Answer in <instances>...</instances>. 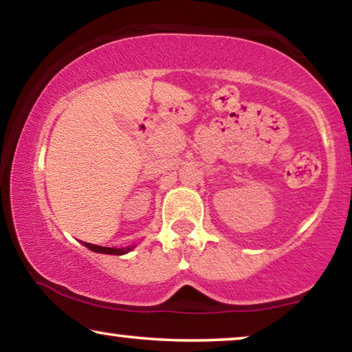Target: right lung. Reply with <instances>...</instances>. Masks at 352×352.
<instances>
[{
    "mask_svg": "<svg viewBox=\"0 0 352 352\" xmlns=\"http://www.w3.org/2000/svg\"><path fill=\"white\" fill-rule=\"evenodd\" d=\"M85 243L86 248L93 250L96 253H105V254H124L128 252H131L133 247H126V248H109V247H100V245H93V243Z\"/></svg>",
    "mask_w": 352,
    "mask_h": 352,
    "instance_id": "1",
    "label": "right lung"
}]
</instances>
